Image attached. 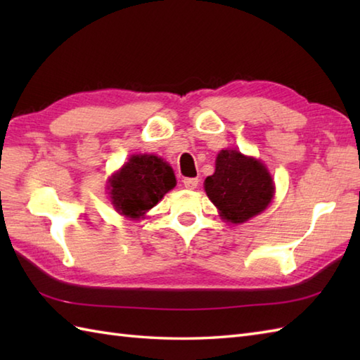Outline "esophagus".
<instances>
[{
    "instance_id": "34e87169",
    "label": "esophagus",
    "mask_w": 360,
    "mask_h": 360,
    "mask_svg": "<svg viewBox=\"0 0 360 360\" xmlns=\"http://www.w3.org/2000/svg\"><path fill=\"white\" fill-rule=\"evenodd\" d=\"M198 184H200V181H198L196 178H186L184 179V187L188 190H195L198 187Z\"/></svg>"
}]
</instances>
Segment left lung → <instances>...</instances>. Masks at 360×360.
<instances>
[{
  "label": "left lung",
  "mask_w": 360,
  "mask_h": 360,
  "mask_svg": "<svg viewBox=\"0 0 360 360\" xmlns=\"http://www.w3.org/2000/svg\"><path fill=\"white\" fill-rule=\"evenodd\" d=\"M205 193L219 210L221 219L232 224L246 223L271 204L275 187L271 173L258 159L238 150H221L215 173L204 182Z\"/></svg>",
  "instance_id": "1"
}]
</instances>
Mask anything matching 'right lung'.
Wrapping results in <instances>:
<instances>
[{"label":"right lung","mask_w":360,"mask_h":360,"mask_svg":"<svg viewBox=\"0 0 360 360\" xmlns=\"http://www.w3.org/2000/svg\"><path fill=\"white\" fill-rule=\"evenodd\" d=\"M174 186L173 168L162 158L133 155L110 178V200L120 215L139 219Z\"/></svg>","instance_id":"obj_1"}]
</instances>
